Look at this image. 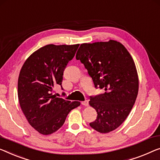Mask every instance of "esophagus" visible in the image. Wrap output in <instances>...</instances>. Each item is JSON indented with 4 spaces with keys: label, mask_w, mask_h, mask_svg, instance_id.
Segmentation results:
<instances>
[{
    "label": "esophagus",
    "mask_w": 160,
    "mask_h": 160,
    "mask_svg": "<svg viewBox=\"0 0 160 160\" xmlns=\"http://www.w3.org/2000/svg\"><path fill=\"white\" fill-rule=\"evenodd\" d=\"M82 106H88V105H89V102H88V100H85V101H82Z\"/></svg>",
    "instance_id": "esophagus-1"
}]
</instances>
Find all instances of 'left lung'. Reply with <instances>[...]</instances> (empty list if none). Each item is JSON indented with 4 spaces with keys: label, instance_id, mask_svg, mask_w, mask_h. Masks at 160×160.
<instances>
[{
    "label": "left lung",
    "instance_id": "left-lung-1",
    "mask_svg": "<svg viewBox=\"0 0 160 160\" xmlns=\"http://www.w3.org/2000/svg\"><path fill=\"white\" fill-rule=\"evenodd\" d=\"M92 78L95 87L104 93L90 97L89 104L97 112L90 126L100 133L117 128L132 111L139 90V78L132 56L120 42L82 44L76 54Z\"/></svg>",
    "mask_w": 160,
    "mask_h": 160
}]
</instances>
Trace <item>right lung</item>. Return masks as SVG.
Returning <instances> with one entry per match:
<instances>
[{"mask_svg":"<svg viewBox=\"0 0 160 160\" xmlns=\"http://www.w3.org/2000/svg\"><path fill=\"white\" fill-rule=\"evenodd\" d=\"M79 45H46L31 54L21 68L19 104L29 124L42 134L57 132L70 111L80 105L52 94L54 86H62L64 70Z\"/></svg>","mask_w":160,"mask_h":160,"instance_id":"1","label":"right lung"}]
</instances>
